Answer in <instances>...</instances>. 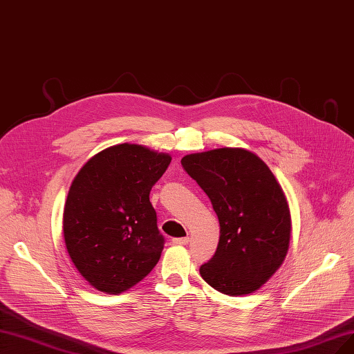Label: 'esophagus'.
<instances>
[{
  "label": "esophagus",
  "mask_w": 354,
  "mask_h": 354,
  "mask_svg": "<svg viewBox=\"0 0 354 354\" xmlns=\"http://www.w3.org/2000/svg\"><path fill=\"white\" fill-rule=\"evenodd\" d=\"M190 243V238L185 236V238H174L173 239V244L174 245H187Z\"/></svg>",
  "instance_id": "34e87169"
}]
</instances>
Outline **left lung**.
<instances>
[{"mask_svg": "<svg viewBox=\"0 0 354 354\" xmlns=\"http://www.w3.org/2000/svg\"><path fill=\"white\" fill-rule=\"evenodd\" d=\"M216 212L215 256L201 267L209 286L228 296L259 290L285 261L292 218L280 183L267 164L244 148H218L181 158Z\"/></svg>", "mask_w": 354, "mask_h": 354, "instance_id": "1", "label": "left lung"}]
</instances>
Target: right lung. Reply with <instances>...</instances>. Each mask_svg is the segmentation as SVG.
<instances>
[{"mask_svg": "<svg viewBox=\"0 0 354 354\" xmlns=\"http://www.w3.org/2000/svg\"><path fill=\"white\" fill-rule=\"evenodd\" d=\"M169 162V153L120 144L95 153L75 176L64 207V239L94 289L119 295L158 263L164 238L149 192Z\"/></svg>", "mask_w": 354, "mask_h": 354, "instance_id": "1", "label": "right lung"}]
</instances>
